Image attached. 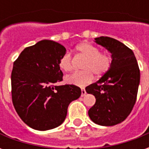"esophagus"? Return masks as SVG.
I'll return each mask as SVG.
<instances>
[{"instance_id":"obj_1","label":"esophagus","mask_w":149,"mask_h":149,"mask_svg":"<svg viewBox=\"0 0 149 149\" xmlns=\"http://www.w3.org/2000/svg\"><path fill=\"white\" fill-rule=\"evenodd\" d=\"M86 94V91L84 89V88H81V97H84Z\"/></svg>"}]
</instances>
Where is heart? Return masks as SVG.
Masks as SVG:
<instances>
[{
	"label": "heart",
	"instance_id": "obj_1",
	"mask_svg": "<svg viewBox=\"0 0 149 149\" xmlns=\"http://www.w3.org/2000/svg\"><path fill=\"white\" fill-rule=\"evenodd\" d=\"M77 52L85 57L81 65L82 71L76 72L67 76L65 81L68 84L77 86H84L93 80V74L101 77L109 70L112 60L109 56L100 52L99 49L90 43L84 42L76 47ZM59 66L63 71L70 72L72 69V61L71 55L66 52L59 61Z\"/></svg>",
	"mask_w": 149,
	"mask_h": 149
}]
</instances>
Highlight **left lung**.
Wrapping results in <instances>:
<instances>
[{
    "label": "left lung",
    "instance_id": "8db88e82",
    "mask_svg": "<svg viewBox=\"0 0 149 149\" xmlns=\"http://www.w3.org/2000/svg\"><path fill=\"white\" fill-rule=\"evenodd\" d=\"M95 42L111 53L109 70L96 83L85 88L96 103L88 110L95 124L112 126L124 121L133 109L140 84V69L132 50L109 37L95 38Z\"/></svg>",
    "mask_w": 149,
    "mask_h": 149
}]
</instances>
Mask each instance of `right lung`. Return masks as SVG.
<instances>
[{"label":"right lung","instance_id":"obj_1","mask_svg":"<svg viewBox=\"0 0 149 149\" xmlns=\"http://www.w3.org/2000/svg\"><path fill=\"white\" fill-rule=\"evenodd\" d=\"M65 53L61 44L43 40L25 48L13 63V104L21 120L33 129L58 127L69 104L81 97V88L74 84L56 85L63 80L59 61Z\"/></svg>","mask_w":149,"mask_h":149}]
</instances>
